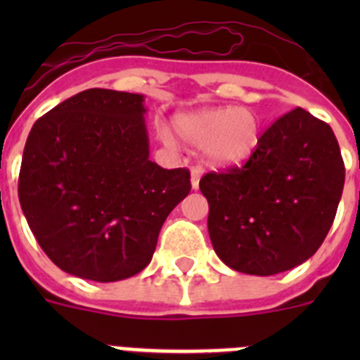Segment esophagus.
Listing matches in <instances>:
<instances>
[{
  "instance_id": "esophagus-1",
  "label": "esophagus",
  "mask_w": 360,
  "mask_h": 360,
  "mask_svg": "<svg viewBox=\"0 0 360 360\" xmlns=\"http://www.w3.org/2000/svg\"><path fill=\"white\" fill-rule=\"evenodd\" d=\"M202 174H203V169L200 167V165H195V167L191 169V187H193L195 191L200 187V178H202Z\"/></svg>"
}]
</instances>
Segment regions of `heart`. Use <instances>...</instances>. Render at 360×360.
<instances>
[{
	"label": "heart",
	"mask_w": 360,
	"mask_h": 360,
	"mask_svg": "<svg viewBox=\"0 0 360 360\" xmlns=\"http://www.w3.org/2000/svg\"><path fill=\"white\" fill-rule=\"evenodd\" d=\"M174 131L191 146H200L202 157L214 167H231L249 160L262 142V120L249 106H218L187 111L174 117ZM162 142L173 144L164 128Z\"/></svg>",
	"instance_id": "heart-1"
}]
</instances>
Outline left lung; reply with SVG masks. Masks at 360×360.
Instances as JSON below:
<instances>
[{"label": "left lung", "mask_w": 360, "mask_h": 360, "mask_svg": "<svg viewBox=\"0 0 360 360\" xmlns=\"http://www.w3.org/2000/svg\"><path fill=\"white\" fill-rule=\"evenodd\" d=\"M345 187V162L332 128L295 108L262 135L243 167L207 173L209 236L232 270L274 276L316 254Z\"/></svg>", "instance_id": "1"}]
</instances>
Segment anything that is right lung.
Instances as JSON below:
<instances>
[{"label":"right lung","mask_w":360,"mask_h":360,"mask_svg":"<svg viewBox=\"0 0 360 360\" xmlns=\"http://www.w3.org/2000/svg\"><path fill=\"white\" fill-rule=\"evenodd\" d=\"M146 111L144 95L91 88L32 126L19 203L44 254L75 278L139 274L165 218L189 195V171L149 160Z\"/></svg>","instance_id":"add662e5"}]
</instances>
